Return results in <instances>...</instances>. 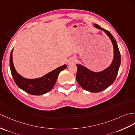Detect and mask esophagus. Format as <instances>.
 <instances>
[{"instance_id":"esophagus-1","label":"esophagus","mask_w":135,"mask_h":135,"mask_svg":"<svg viewBox=\"0 0 135 135\" xmlns=\"http://www.w3.org/2000/svg\"><path fill=\"white\" fill-rule=\"evenodd\" d=\"M75 62H76V59L74 57H72L68 60V64H73L75 63Z\"/></svg>"}]
</instances>
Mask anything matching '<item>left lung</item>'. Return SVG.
Returning <instances> with one entry per match:
<instances>
[{"label":"left lung","instance_id":"1","mask_svg":"<svg viewBox=\"0 0 135 135\" xmlns=\"http://www.w3.org/2000/svg\"><path fill=\"white\" fill-rule=\"evenodd\" d=\"M97 29L103 30L110 38L113 46V59L108 67L101 71L94 72L81 64H76V79L82 88L91 93H99L107 89L114 82L121 64V56L116 41L112 34L98 25H94Z\"/></svg>","mask_w":135,"mask_h":135}]
</instances>
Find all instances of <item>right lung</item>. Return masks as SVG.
Segmentation results:
<instances>
[{
  "label": "right lung",
  "instance_id": "1",
  "mask_svg": "<svg viewBox=\"0 0 135 135\" xmlns=\"http://www.w3.org/2000/svg\"><path fill=\"white\" fill-rule=\"evenodd\" d=\"M12 49L10 57V67L12 78L19 88L30 94L41 95L51 91L56 82L59 73L66 68L67 65L64 64L43 76L36 79H27L19 74L14 67L12 61Z\"/></svg>",
  "mask_w": 135,
  "mask_h": 135
}]
</instances>
